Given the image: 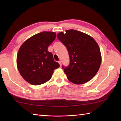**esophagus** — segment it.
I'll list each match as a JSON object with an SVG mask.
<instances>
[{
  "mask_svg": "<svg viewBox=\"0 0 121 121\" xmlns=\"http://www.w3.org/2000/svg\"><path fill=\"white\" fill-rule=\"evenodd\" d=\"M58 63H59V65H60V66H61V61H58Z\"/></svg>",
  "mask_w": 121,
  "mask_h": 121,
  "instance_id": "esophagus-1",
  "label": "esophagus"
}]
</instances>
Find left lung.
I'll return each instance as SVG.
<instances>
[{"label": "left lung", "mask_w": 121, "mask_h": 121, "mask_svg": "<svg viewBox=\"0 0 121 121\" xmlns=\"http://www.w3.org/2000/svg\"><path fill=\"white\" fill-rule=\"evenodd\" d=\"M57 37L67 48L70 57L69 66L62 65L68 79L76 84L91 80L101 62V52L96 41L89 35L74 30L59 33Z\"/></svg>", "instance_id": "1"}]
</instances>
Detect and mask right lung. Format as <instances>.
<instances>
[{"label":"right lung","mask_w":121,"mask_h":121,"mask_svg":"<svg viewBox=\"0 0 121 121\" xmlns=\"http://www.w3.org/2000/svg\"><path fill=\"white\" fill-rule=\"evenodd\" d=\"M56 37V33L43 32L27 39L18 51L17 64L18 70L25 81L39 85L50 80L55 69L60 65L54 61L48 46Z\"/></svg>","instance_id":"right-lung-1"}]
</instances>
